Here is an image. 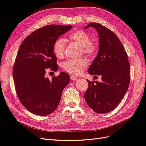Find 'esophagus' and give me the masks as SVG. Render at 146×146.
<instances>
[{
    "label": "esophagus",
    "mask_w": 146,
    "mask_h": 146,
    "mask_svg": "<svg viewBox=\"0 0 146 146\" xmlns=\"http://www.w3.org/2000/svg\"><path fill=\"white\" fill-rule=\"evenodd\" d=\"M70 80H72V81H74V80H77V79L78 78V77H76V76H72V75H71V76H70Z\"/></svg>",
    "instance_id": "1"
}]
</instances>
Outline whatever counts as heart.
Segmentation results:
<instances>
[{
  "label": "heart",
  "instance_id": "1",
  "mask_svg": "<svg viewBox=\"0 0 146 146\" xmlns=\"http://www.w3.org/2000/svg\"><path fill=\"white\" fill-rule=\"evenodd\" d=\"M69 38L80 46L83 52L88 56H94L98 52V46L95 43L91 42L90 35L83 30H79L70 33ZM65 47L64 39L60 38L55 41L54 45V51L57 57L61 58L63 56ZM88 64V63L86 58L70 59L63 63L62 68L66 72L74 75H79L82 73L84 68L87 67Z\"/></svg>",
  "mask_w": 146,
  "mask_h": 146
}]
</instances>
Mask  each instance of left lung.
I'll list each match as a JSON object with an SVG mask.
<instances>
[{
  "label": "left lung",
  "instance_id": "8db88e82",
  "mask_svg": "<svg viewBox=\"0 0 146 146\" xmlns=\"http://www.w3.org/2000/svg\"><path fill=\"white\" fill-rule=\"evenodd\" d=\"M99 34V51L88 72L102 76V82L87 80L88 88L84 98L97 113L110 112L120 104L129 88L130 63L120 39L112 31L98 23L88 24Z\"/></svg>",
  "mask_w": 146,
  "mask_h": 146
}]
</instances>
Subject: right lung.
I'll list each match as a JSON object with an SVG mask.
<instances>
[{
  "instance_id": "1",
  "label": "right lung",
  "mask_w": 146,
  "mask_h": 146,
  "mask_svg": "<svg viewBox=\"0 0 146 146\" xmlns=\"http://www.w3.org/2000/svg\"><path fill=\"white\" fill-rule=\"evenodd\" d=\"M72 25H48L30 34L22 42L13 70L17 97L30 112L46 116L58 107L69 75L61 72L51 80L45 77L47 69H58L54 45L56 39L72 29Z\"/></svg>"
}]
</instances>
